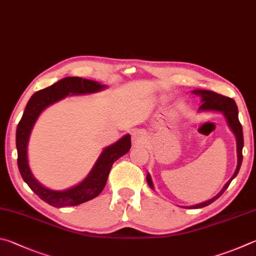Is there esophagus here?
<instances>
[{
	"mask_svg": "<svg viewBox=\"0 0 256 256\" xmlns=\"http://www.w3.org/2000/svg\"><path fill=\"white\" fill-rule=\"evenodd\" d=\"M132 140L134 146H140L146 140V134L142 130H135L132 134Z\"/></svg>",
	"mask_w": 256,
	"mask_h": 256,
	"instance_id": "1",
	"label": "esophagus"
}]
</instances>
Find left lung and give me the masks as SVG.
Returning <instances> with one entry per match:
<instances>
[{"label": "left lung", "instance_id": "obj_1", "mask_svg": "<svg viewBox=\"0 0 256 256\" xmlns=\"http://www.w3.org/2000/svg\"><path fill=\"white\" fill-rule=\"evenodd\" d=\"M192 93H194L196 96H199L201 98V101H202V104L200 106L199 111H218V112H222V114L225 116L230 130L236 137V144H237V166L235 170V173L232 174V176L228 180L226 184L224 186L220 192H219L217 196H214V198L204 201V202H201L199 204H194V206H189V207H182V208L198 209V208L206 207V206H208L210 204H212L214 201H216L219 196L225 192L227 188L230 186V182L234 180L237 174H238L242 162H243V153H242V150H243V146H244V138H243V128H242V124L238 120V109H237L236 103L232 98L224 96L222 94H218L216 92L208 91V90H194ZM146 180L152 189H154V184H153V181H152L150 173L147 174Z\"/></svg>", "mask_w": 256, "mask_h": 256}]
</instances>
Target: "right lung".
Returning a JSON list of instances; mask_svg holds the SVG:
<instances>
[{"label": "right lung", "instance_id": "1", "mask_svg": "<svg viewBox=\"0 0 256 256\" xmlns=\"http://www.w3.org/2000/svg\"><path fill=\"white\" fill-rule=\"evenodd\" d=\"M106 86L92 80L78 76L65 78L44 90L36 92L26 103L24 114L16 128V144L18 168L24 181L44 202L56 208L78 206L96 198L104 189L110 170L116 160L127 154L132 146L130 135H124L114 144L106 147L98 156L88 176L70 189L57 191L44 186L31 172L28 162V142L30 134L40 114L47 106L68 96H83L100 92Z\"/></svg>", "mask_w": 256, "mask_h": 256}]
</instances>
